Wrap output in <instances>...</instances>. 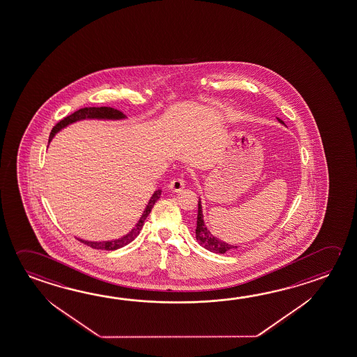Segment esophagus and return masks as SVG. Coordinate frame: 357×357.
<instances>
[{
  "instance_id": "obj_1",
  "label": "esophagus",
  "mask_w": 357,
  "mask_h": 357,
  "mask_svg": "<svg viewBox=\"0 0 357 357\" xmlns=\"http://www.w3.org/2000/svg\"><path fill=\"white\" fill-rule=\"evenodd\" d=\"M185 187V181L181 179V178H176V179H173V181L169 183V189L172 192H181L183 188Z\"/></svg>"
}]
</instances>
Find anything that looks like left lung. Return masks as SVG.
Wrapping results in <instances>:
<instances>
[{"mask_svg": "<svg viewBox=\"0 0 357 357\" xmlns=\"http://www.w3.org/2000/svg\"><path fill=\"white\" fill-rule=\"evenodd\" d=\"M281 124H284L280 118H277ZM195 238L206 250H211L213 253H225L228 250L238 248L237 245L225 243V241H220L219 238L214 237L211 231L204 225L203 211H202V202L198 200V215H197V228H195Z\"/></svg>", "mask_w": 357, "mask_h": 357, "instance_id": "8db88e82", "label": "left lung"}]
</instances>
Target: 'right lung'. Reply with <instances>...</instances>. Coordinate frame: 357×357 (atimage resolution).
Returning a JSON list of instances; mask_svg holds the SVG:
<instances>
[{
  "instance_id": "right-lung-1",
  "label": "right lung",
  "mask_w": 357,
  "mask_h": 357,
  "mask_svg": "<svg viewBox=\"0 0 357 357\" xmlns=\"http://www.w3.org/2000/svg\"><path fill=\"white\" fill-rule=\"evenodd\" d=\"M85 119L120 120L126 119V115L119 112V110L113 109V107H84V109H80V110H77L75 113L71 114L69 116L63 118L61 121H59L56 126L52 128V130L50 132V138H49V143L55 137V134L60 132L63 128H66V126L73 124V123H76V121ZM160 194H162L160 189H158V190L154 192V194L151 195L149 203H148V206L145 208L144 213L142 214V217L139 219L138 223L124 237L119 238V239H114V241H105V242H91V241H84V239H79V241L82 242V243L88 244V245L93 247L95 250H118V248H121V247H124L126 244L130 243L135 238L138 237V234L142 231L143 225H144L145 219L149 215V213H151L153 206L155 204V202L160 198Z\"/></svg>"
}]
</instances>
